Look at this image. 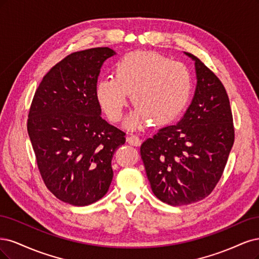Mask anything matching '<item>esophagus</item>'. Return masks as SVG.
<instances>
[{
    "label": "esophagus",
    "instance_id": "34e87169",
    "mask_svg": "<svg viewBox=\"0 0 259 259\" xmlns=\"http://www.w3.org/2000/svg\"><path fill=\"white\" fill-rule=\"evenodd\" d=\"M127 142H128L129 144H131V145H133V146H140L142 141H141V139H140L138 136L132 135V136H130V137L127 138Z\"/></svg>",
    "mask_w": 259,
    "mask_h": 259
}]
</instances>
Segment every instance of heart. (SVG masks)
I'll list each match as a JSON object with an SVG mask.
<instances>
[{
  "label": "heart",
  "instance_id": "1",
  "mask_svg": "<svg viewBox=\"0 0 259 259\" xmlns=\"http://www.w3.org/2000/svg\"><path fill=\"white\" fill-rule=\"evenodd\" d=\"M130 94L135 110L126 126L136 129L147 117L166 123L184 110L191 94V77L184 64L153 52H133L115 64L113 77L98 81L96 96L112 121L120 120Z\"/></svg>",
  "mask_w": 259,
  "mask_h": 259
}]
</instances>
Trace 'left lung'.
<instances>
[{"label": "left lung", "instance_id": "8db88e82", "mask_svg": "<svg viewBox=\"0 0 259 259\" xmlns=\"http://www.w3.org/2000/svg\"><path fill=\"white\" fill-rule=\"evenodd\" d=\"M197 85L181 120L158 130L141 145L154 195L170 205L202 200L222 178L235 141L229 98L219 77L197 57Z\"/></svg>", "mask_w": 259, "mask_h": 259}]
</instances>
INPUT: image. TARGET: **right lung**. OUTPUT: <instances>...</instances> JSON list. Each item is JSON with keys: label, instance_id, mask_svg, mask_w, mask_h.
<instances>
[{"label": "right lung", "instance_id": "right-lung-1", "mask_svg": "<svg viewBox=\"0 0 259 259\" xmlns=\"http://www.w3.org/2000/svg\"><path fill=\"white\" fill-rule=\"evenodd\" d=\"M108 47L73 53L51 69L35 91L28 133L45 185L61 201L85 206L113 180L112 158L126 133L101 117L96 96Z\"/></svg>", "mask_w": 259, "mask_h": 259}]
</instances>
